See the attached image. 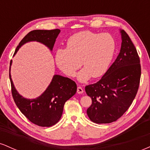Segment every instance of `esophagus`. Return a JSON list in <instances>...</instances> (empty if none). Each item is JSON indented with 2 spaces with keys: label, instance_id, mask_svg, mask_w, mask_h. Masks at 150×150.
Returning a JSON list of instances; mask_svg holds the SVG:
<instances>
[{
  "label": "esophagus",
  "instance_id": "34e87169",
  "mask_svg": "<svg viewBox=\"0 0 150 150\" xmlns=\"http://www.w3.org/2000/svg\"><path fill=\"white\" fill-rule=\"evenodd\" d=\"M77 92L78 93V94H82V93L84 92L83 89H82L81 87H77Z\"/></svg>",
  "mask_w": 150,
  "mask_h": 150
}]
</instances>
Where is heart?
I'll return each mask as SVG.
<instances>
[{
  "instance_id": "heart-1",
  "label": "heart",
  "mask_w": 150,
  "mask_h": 150,
  "mask_svg": "<svg viewBox=\"0 0 150 150\" xmlns=\"http://www.w3.org/2000/svg\"><path fill=\"white\" fill-rule=\"evenodd\" d=\"M115 51L116 42L110 34L82 31L68 39L66 49L57 50L55 59L59 69L69 77H73L82 64L84 68L78 80L85 82L106 73Z\"/></svg>"
}]
</instances>
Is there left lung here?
<instances>
[{
    "label": "left lung",
    "instance_id": "left-lung-1",
    "mask_svg": "<svg viewBox=\"0 0 150 150\" xmlns=\"http://www.w3.org/2000/svg\"><path fill=\"white\" fill-rule=\"evenodd\" d=\"M120 33L121 48L116 59L101 80L85 87L92 99L87 116L96 123H112L120 118L132 104L140 85V57L128 34L124 30Z\"/></svg>",
    "mask_w": 150,
    "mask_h": 150
}]
</instances>
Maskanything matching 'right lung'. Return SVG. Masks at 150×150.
Returning a JSON list of instances; mask_svg holds the SVG:
<instances>
[{
	"label": "right lung",
	"instance_id": "right-lung-1",
	"mask_svg": "<svg viewBox=\"0 0 150 150\" xmlns=\"http://www.w3.org/2000/svg\"><path fill=\"white\" fill-rule=\"evenodd\" d=\"M61 30H33L29 32L15 49V53L25 43L31 41L41 42L53 49L56 39ZM12 61H10L11 65ZM11 92L15 104L26 118L34 124L42 127H50L61 119L65 101L76 93L77 85L68 77L55 75L48 88L37 99H28L22 97L15 89L9 74Z\"/></svg>",
	"mask_w": 150,
	"mask_h": 150
}]
</instances>
